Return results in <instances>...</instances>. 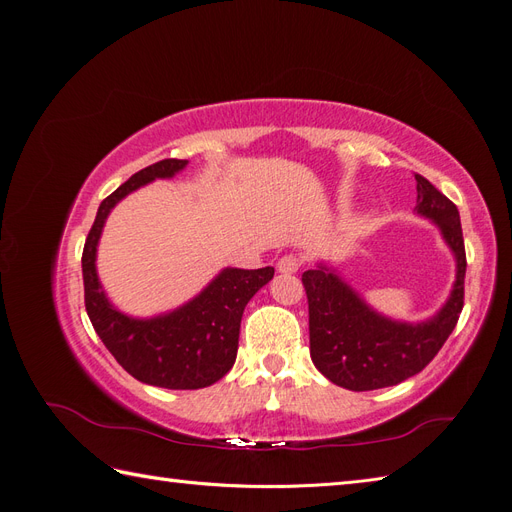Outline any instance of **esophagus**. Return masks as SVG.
I'll return each mask as SVG.
<instances>
[{
	"label": "esophagus",
	"instance_id": "1",
	"mask_svg": "<svg viewBox=\"0 0 512 512\" xmlns=\"http://www.w3.org/2000/svg\"><path fill=\"white\" fill-rule=\"evenodd\" d=\"M303 267V258L297 254H286L277 260V271L280 273H297Z\"/></svg>",
	"mask_w": 512,
	"mask_h": 512
}]
</instances>
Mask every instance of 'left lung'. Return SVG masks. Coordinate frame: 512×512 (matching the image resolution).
I'll return each instance as SVG.
<instances>
[{
	"label": "left lung",
	"mask_w": 512,
	"mask_h": 512,
	"mask_svg": "<svg viewBox=\"0 0 512 512\" xmlns=\"http://www.w3.org/2000/svg\"><path fill=\"white\" fill-rule=\"evenodd\" d=\"M416 211L442 230L457 258V282L451 299L421 324L386 320L361 301L327 267L309 269L301 282L309 305V354L322 376L350 391H374L404 382L423 371L453 333L463 309L466 245L459 211L436 185L416 175Z\"/></svg>",
	"instance_id": "obj_1"
}]
</instances>
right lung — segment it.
Returning a JSON list of instances; mask_svg holds the SVG:
<instances>
[{"instance_id": "obj_1", "label": "right lung", "mask_w": 512, "mask_h": 512, "mask_svg": "<svg viewBox=\"0 0 512 512\" xmlns=\"http://www.w3.org/2000/svg\"><path fill=\"white\" fill-rule=\"evenodd\" d=\"M188 160L168 158L134 173L102 200L83 247V284L87 316L117 363L130 376L162 389H203L235 365L243 309L275 269H224L194 301L166 316L138 320L108 303L96 273V247L106 215L141 185L173 177Z\"/></svg>"}]
</instances>
